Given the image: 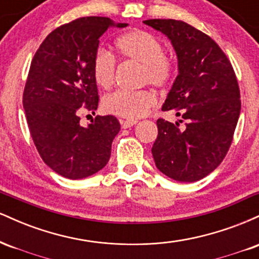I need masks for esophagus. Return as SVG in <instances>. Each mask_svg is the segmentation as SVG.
Here are the masks:
<instances>
[{
  "instance_id": "obj_1",
  "label": "esophagus",
  "mask_w": 259,
  "mask_h": 259,
  "mask_svg": "<svg viewBox=\"0 0 259 259\" xmlns=\"http://www.w3.org/2000/svg\"><path fill=\"white\" fill-rule=\"evenodd\" d=\"M136 123H138V120H120L121 127H124V129H127V127H132V126L135 125Z\"/></svg>"
}]
</instances>
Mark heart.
Returning a JSON list of instances; mask_svg holds the SVG:
<instances>
[{
  "instance_id": "heart-1",
  "label": "heart",
  "mask_w": 259,
  "mask_h": 259,
  "mask_svg": "<svg viewBox=\"0 0 259 259\" xmlns=\"http://www.w3.org/2000/svg\"><path fill=\"white\" fill-rule=\"evenodd\" d=\"M115 50L121 59L142 65V84L148 82L156 88H165L173 80V58L163 53V44L151 32L139 29L127 31L117 38ZM91 72L97 86L105 90L112 88L115 79V61L111 53L105 50L95 53ZM154 105L156 96L150 90H118L103 100V109L107 113L132 120L144 117Z\"/></svg>"
}]
</instances>
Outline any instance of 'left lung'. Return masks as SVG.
<instances>
[{
    "mask_svg": "<svg viewBox=\"0 0 259 259\" xmlns=\"http://www.w3.org/2000/svg\"><path fill=\"white\" fill-rule=\"evenodd\" d=\"M144 23L170 40L178 57L179 74L162 111H174L186 120L184 129L157 120L154 163L170 179L194 183L221 164L233 142L241 111L236 75L215 41L194 26L175 19Z\"/></svg>",
    "mask_w": 259,
    "mask_h": 259,
    "instance_id": "obj_1",
    "label": "left lung"
}]
</instances>
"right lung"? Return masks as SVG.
<instances>
[{"mask_svg": "<svg viewBox=\"0 0 259 259\" xmlns=\"http://www.w3.org/2000/svg\"><path fill=\"white\" fill-rule=\"evenodd\" d=\"M109 26L125 28L107 17H84L47 35L31 61L23 94L29 132L41 158L53 171L78 180L108 163L120 130L113 115H97L80 125L81 111L95 113L99 92L91 63Z\"/></svg>", "mask_w": 259, "mask_h": 259, "instance_id": "1", "label": "right lung"}]
</instances>
